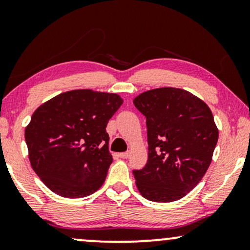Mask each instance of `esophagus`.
I'll return each mask as SVG.
<instances>
[{"label":"esophagus","instance_id":"esophagus-1","mask_svg":"<svg viewBox=\"0 0 250 250\" xmlns=\"http://www.w3.org/2000/svg\"><path fill=\"white\" fill-rule=\"evenodd\" d=\"M118 156L123 159H126V158H128V157H129V152L128 151L127 152H121Z\"/></svg>","mask_w":250,"mask_h":250}]
</instances>
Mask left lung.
Returning a JSON list of instances; mask_svg holds the SVG:
<instances>
[{
  "label": "left lung",
  "instance_id": "obj_1",
  "mask_svg": "<svg viewBox=\"0 0 250 250\" xmlns=\"http://www.w3.org/2000/svg\"><path fill=\"white\" fill-rule=\"evenodd\" d=\"M133 104L146 116L148 163L133 170L146 199L170 203L200 182L213 158L218 129L205 102L182 88L143 92Z\"/></svg>",
  "mask_w": 250,
  "mask_h": 250
}]
</instances>
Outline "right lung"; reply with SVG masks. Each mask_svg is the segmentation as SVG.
<instances>
[{
	"label": "right lung",
	"instance_id": "add662e5",
	"mask_svg": "<svg viewBox=\"0 0 250 250\" xmlns=\"http://www.w3.org/2000/svg\"><path fill=\"white\" fill-rule=\"evenodd\" d=\"M123 99L92 90L64 92L34 111L25 129L34 172L64 198H83L100 189L112 156L107 124Z\"/></svg>",
	"mask_w": 250,
	"mask_h": 250
}]
</instances>
